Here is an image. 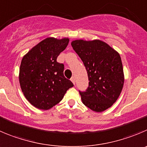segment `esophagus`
I'll use <instances>...</instances> for the list:
<instances>
[{
  "instance_id": "obj_1",
  "label": "esophagus",
  "mask_w": 147,
  "mask_h": 147,
  "mask_svg": "<svg viewBox=\"0 0 147 147\" xmlns=\"http://www.w3.org/2000/svg\"><path fill=\"white\" fill-rule=\"evenodd\" d=\"M70 80H71V81L73 83V84L75 85V77H72Z\"/></svg>"
}]
</instances>
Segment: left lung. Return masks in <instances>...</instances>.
Instances as JSON below:
<instances>
[{
	"mask_svg": "<svg viewBox=\"0 0 147 147\" xmlns=\"http://www.w3.org/2000/svg\"><path fill=\"white\" fill-rule=\"evenodd\" d=\"M72 48L84 64L88 77V87L79 90L87 107L100 112L117 101L124 83L120 56L106 42L98 40L72 41Z\"/></svg>",
	"mask_w": 147,
	"mask_h": 147,
	"instance_id": "left-lung-1",
	"label": "left lung"
}]
</instances>
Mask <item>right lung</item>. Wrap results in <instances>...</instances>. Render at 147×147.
<instances>
[{"label":"right lung","mask_w":147,"mask_h":147,"mask_svg":"<svg viewBox=\"0 0 147 147\" xmlns=\"http://www.w3.org/2000/svg\"><path fill=\"white\" fill-rule=\"evenodd\" d=\"M68 43V38H48L22 60L19 78L22 90L29 102L38 109H51L73 87V83L64 77V65L57 61Z\"/></svg>","instance_id":"obj_1"}]
</instances>
